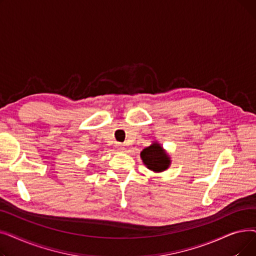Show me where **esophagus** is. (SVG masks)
Wrapping results in <instances>:
<instances>
[{"label": "esophagus", "mask_w": 256, "mask_h": 256, "mask_svg": "<svg viewBox=\"0 0 256 256\" xmlns=\"http://www.w3.org/2000/svg\"><path fill=\"white\" fill-rule=\"evenodd\" d=\"M117 150H118L119 152H124L126 148H124V146L122 144H118V145H117Z\"/></svg>", "instance_id": "obj_1"}]
</instances>
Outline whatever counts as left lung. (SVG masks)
<instances>
[{
    "label": "left lung",
    "mask_w": 256,
    "mask_h": 256,
    "mask_svg": "<svg viewBox=\"0 0 256 256\" xmlns=\"http://www.w3.org/2000/svg\"><path fill=\"white\" fill-rule=\"evenodd\" d=\"M143 164L147 169L160 173L166 171L171 165V158L158 142H152L140 154Z\"/></svg>",
    "instance_id": "1"
}]
</instances>
